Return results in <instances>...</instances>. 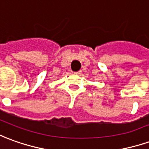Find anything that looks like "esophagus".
I'll list each match as a JSON object with an SVG mask.
<instances>
[{"mask_svg":"<svg viewBox=\"0 0 149 149\" xmlns=\"http://www.w3.org/2000/svg\"><path fill=\"white\" fill-rule=\"evenodd\" d=\"M75 73H76V74H77V75H81L82 72H81V71H78V72H75Z\"/></svg>","mask_w":149,"mask_h":149,"instance_id":"esophagus-1","label":"esophagus"}]
</instances>
